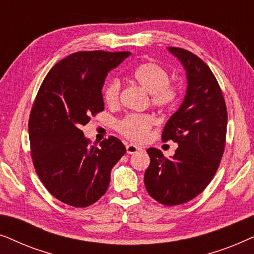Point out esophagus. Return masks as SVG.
<instances>
[{"instance_id":"esophagus-1","label":"esophagus","mask_w":254,"mask_h":254,"mask_svg":"<svg viewBox=\"0 0 254 254\" xmlns=\"http://www.w3.org/2000/svg\"><path fill=\"white\" fill-rule=\"evenodd\" d=\"M126 149H127V154H129V155H133V154H135V152L142 150L140 147H137V145H135V144H127Z\"/></svg>"}]
</instances>
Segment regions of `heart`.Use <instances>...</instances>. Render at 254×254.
Listing matches in <instances>:
<instances>
[{
  "mask_svg": "<svg viewBox=\"0 0 254 254\" xmlns=\"http://www.w3.org/2000/svg\"><path fill=\"white\" fill-rule=\"evenodd\" d=\"M131 79L149 92L151 104L159 109H169L177 102L178 88L169 83L170 74L164 67L155 62H144L134 69ZM107 105H118L120 99V83L117 79L109 82L103 91ZM155 118L150 114H128L118 124V130L131 141L141 142L147 138Z\"/></svg>",
  "mask_w": 254,
  "mask_h": 254,
  "instance_id": "b5f03b06",
  "label": "heart"
}]
</instances>
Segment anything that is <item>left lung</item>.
I'll use <instances>...</instances> for the list:
<instances>
[{
  "mask_svg": "<svg viewBox=\"0 0 254 254\" xmlns=\"http://www.w3.org/2000/svg\"><path fill=\"white\" fill-rule=\"evenodd\" d=\"M186 70L187 91L178 111L170 118L162 140L178 148L171 158L149 148L150 165L144 185L152 199L177 206L199 195L214 178L225 148L228 112L223 93L210 68L192 52L169 47Z\"/></svg>",
  "mask_w": 254,
  "mask_h": 254,
  "instance_id": "1",
  "label": "left lung"
}]
</instances>
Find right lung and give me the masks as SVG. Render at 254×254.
<instances>
[{
    "label": "right lung",
    "mask_w": 254,
    "mask_h": 254,
    "mask_svg": "<svg viewBox=\"0 0 254 254\" xmlns=\"http://www.w3.org/2000/svg\"><path fill=\"white\" fill-rule=\"evenodd\" d=\"M130 52L84 51L59 61L41 83L29 119L31 156L41 183L54 197L84 208L107 190L111 170L126 152L110 136L89 147L81 130L104 110L102 89L111 69Z\"/></svg>",
    "instance_id": "obj_1"
}]
</instances>
